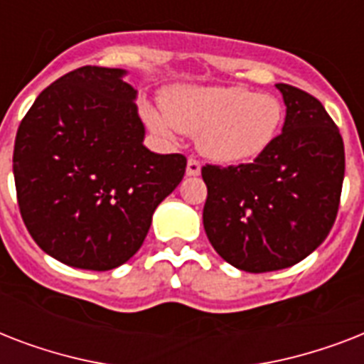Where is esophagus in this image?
<instances>
[{"label":"esophagus","mask_w":364,"mask_h":364,"mask_svg":"<svg viewBox=\"0 0 364 364\" xmlns=\"http://www.w3.org/2000/svg\"><path fill=\"white\" fill-rule=\"evenodd\" d=\"M200 170H202V166H200L198 160L191 156L187 162V176H200Z\"/></svg>","instance_id":"34e87169"}]
</instances>
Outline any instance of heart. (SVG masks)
<instances>
[{"instance_id": "obj_1", "label": "heart", "mask_w": 364, "mask_h": 364, "mask_svg": "<svg viewBox=\"0 0 364 364\" xmlns=\"http://www.w3.org/2000/svg\"><path fill=\"white\" fill-rule=\"evenodd\" d=\"M285 109L272 94L242 87H188L177 90L166 113L149 111L160 136L177 130L200 136V151L219 164H238L264 153L282 128Z\"/></svg>"}]
</instances>
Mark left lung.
Masks as SVG:
<instances>
[{"label": "left lung", "mask_w": 364, "mask_h": 364, "mask_svg": "<svg viewBox=\"0 0 364 364\" xmlns=\"http://www.w3.org/2000/svg\"><path fill=\"white\" fill-rule=\"evenodd\" d=\"M283 130L251 164L202 168L204 228L217 253L243 272L289 268L327 238L344 183L338 126L311 94L277 82Z\"/></svg>", "instance_id": "left-lung-1"}]
</instances>
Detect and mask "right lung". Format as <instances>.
<instances>
[{"label": "right lung", "mask_w": 364, "mask_h": 364, "mask_svg": "<svg viewBox=\"0 0 364 364\" xmlns=\"http://www.w3.org/2000/svg\"><path fill=\"white\" fill-rule=\"evenodd\" d=\"M126 71L85 65L43 90L16 132L13 173L22 221L47 255L73 268L124 264L156 205L187 168L143 145Z\"/></svg>", "instance_id": "obj_1"}]
</instances>
